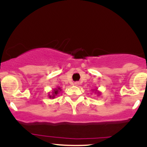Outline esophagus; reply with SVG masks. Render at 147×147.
<instances>
[{
  "label": "esophagus",
  "instance_id": "obj_1",
  "mask_svg": "<svg viewBox=\"0 0 147 147\" xmlns=\"http://www.w3.org/2000/svg\"><path fill=\"white\" fill-rule=\"evenodd\" d=\"M74 84H75V86H78L79 84V83L78 82H75V83H74Z\"/></svg>",
  "mask_w": 147,
  "mask_h": 147
}]
</instances>
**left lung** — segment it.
Returning <instances> with one entry per match:
<instances>
[{"instance_id":"8db88e82","label":"left lung","mask_w":147,"mask_h":147,"mask_svg":"<svg viewBox=\"0 0 147 147\" xmlns=\"http://www.w3.org/2000/svg\"><path fill=\"white\" fill-rule=\"evenodd\" d=\"M92 90H95V93L97 94V95H100V94H101V92H99V90H97V89H92Z\"/></svg>"}]
</instances>
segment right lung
I'll list each match as a JSON object with an SVG mask.
<instances>
[{"label": "right lung", "mask_w": 147, "mask_h": 147, "mask_svg": "<svg viewBox=\"0 0 147 147\" xmlns=\"http://www.w3.org/2000/svg\"><path fill=\"white\" fill-rule=\"evenodd\" d=\"M61 91V89L60 87H57L56 88L53 89L52 92V95H48L49 98L55 99V97H57L59 95V93H60Z\"/></svg>", "instance_id": "right-lung-1"}]
</instances>
